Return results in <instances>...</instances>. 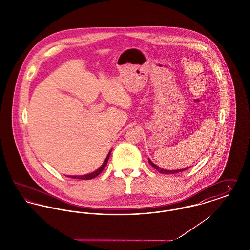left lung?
<instances>
[{
    "label": "left lung",
    "mask_w": 250,
    "mask_h": 250,
    "mask_svg": "<svg viewBox=\"0 0 250 250\" xmlns=\"http://www.w3.org/2000/svg\"><path fill=\"white\" fill-rule=\"evenodd\" d=\"M149 163H150V165L153 167L157 171H159L160 173H164V174H173V173H178V172H181V171H184V170H186V169H188V167H187V168H182V169H173V170L164 169V168H161V167L156 166L153 162H151V161H150V158H149Z\"/></svg>",
    "instance_id": "obj_1"
}]
</instances>
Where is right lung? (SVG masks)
<instances>
[{
  "label": "right lung",
  "mask_w": 250,
  "mask_h": 250,
  "mask_svg": "<svg viewBox=\"0 0 250 250\" xmlns=\"http://www.w3.org/2000/svg\"><path fill=\"white\" fill-rule=\"evenodd\" d=\"M110 154H111V150L109 151V153H108L105 161L103 162V164L97 170H95L94 172L88 173V174H85V175H76V176H69V177H72V178H75V179H82V180H89V179H93V178L97 177L99 174L101 173V171L105 168V167H106L107 163H108V159L110 157Z\"/></svg>",
  "instance_id": "1"
}]
</instances>
